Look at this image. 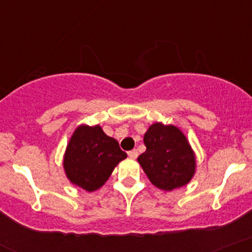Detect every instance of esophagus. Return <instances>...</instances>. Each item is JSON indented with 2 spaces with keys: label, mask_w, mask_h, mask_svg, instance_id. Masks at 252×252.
<instances>
[{
  "label": "esophagus",
  "mask_w": 252,
  "mask_h": 252,
  "mask_svg": "<svg viewBox=\"0 0 252 252\" xmlns=\"http://www.w3.org/2000/svg\"><path fill=\"white\" fill-rule=\"evenodd\" d=\"M127 154H128V157L131 158V159H136V158L138 157V152H137L136 149H133V150H129V152L127 153Z\"/></svg>",
  "instance_id": "1"
}]
</instances>
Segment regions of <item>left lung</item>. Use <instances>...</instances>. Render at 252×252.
<instances>
[{
  "instance_id": "1",
  "label": "left lung",
  "mask_w": 252,
  "mask_h": 252,
  "mask_svg": "<svg viewBox=\"0 0 252 252\" xmlns=\"http://www.w3.org/2000/svg\"><path fill=\"white\" fill-rule=\"evenodd\" d=\"M147 150L138 157L150 182L162 190L186 186L195 171V158L186 136L172 125L154 124L144 134Z\"/></svg>"
}]
</instances>
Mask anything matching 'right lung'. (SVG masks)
Here are the masks:
<instances>
[{
	"mask_svg": "<svg viewBox=\"0 0 252 252\" xmlns=\"http://www.w3.org/2000/svg\"><path fill=\"white\" fill-rule=\"evenodd\" d=\"M126 157L118 141L98 125L80 126L66 147L64 168L72 183L93 191L107 182L114 167Z\"/></svg>",
	"mask_w": 252,
	"mask_h": 252,
	"instance_id": "1",
	"label": "right lung"
}]
</instances>
